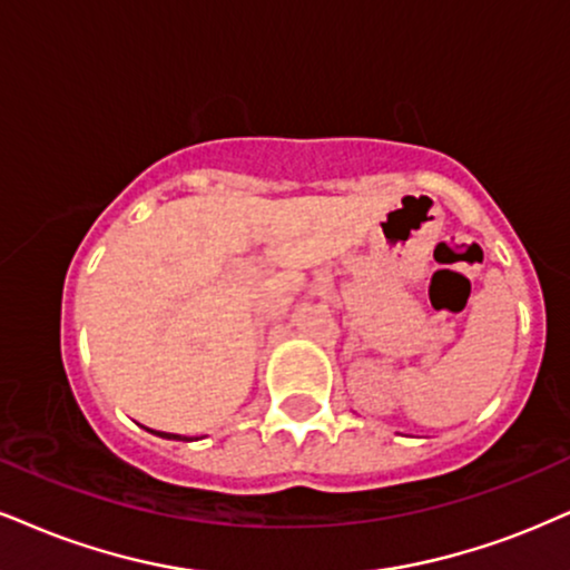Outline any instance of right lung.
Listing matches in <instances>:
<instances>
[{"instance_id":"add662e5","label":"right lung","mask_w":570,"mask_h":570,"mask_svg":"<svg viewBox=\"0 0 570 570\" xmlns=\"http://www.w3.org/2000/svg\"><path fill=\"white\" fill-rule=\"evenodd\" d=\"M150 433H156V435H160V439H177V441H189L187 435H177V433H160V431H150Z\"/></svg>"}]
</instances>
